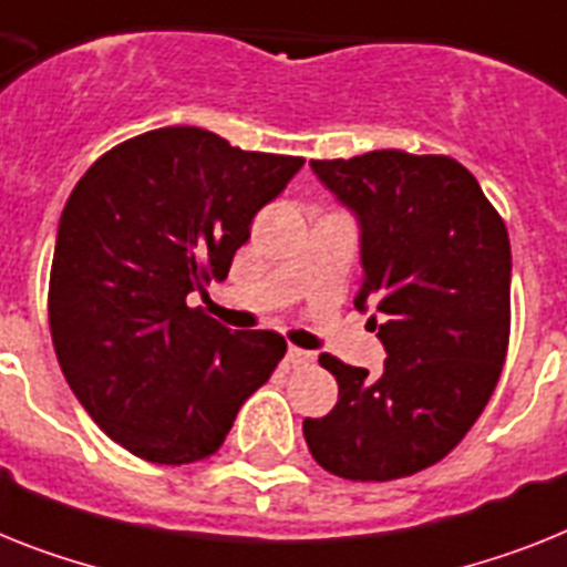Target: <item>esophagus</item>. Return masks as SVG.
<instances>
[{
    "label": "esophagus",
    "instance_id": "34e87169",
    "mask_svg": "<svg viewBox=\"0 0 567 567\" xmlns=\"http://www.w3.org/2000/svg\"><path fill=\"white\" fill-rule=\"evenodd\" d=\"M311 360H313L311 351L297 349V346H291V349H288V354H285V365H291V369H297V365H308Z\"/></svg>",
    "mask_w": 567,
    "mask_h": 567
}]
</instances>
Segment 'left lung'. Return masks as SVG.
I'll return each mask as SVG.
<instances>
[{
  "mask_svg": "<svg viewBox=\"0 0 567 567\" xmlns=\"http://www.w3.org/2000/svg\"><path fill=\"white\" fill-rule=\"evenodd\" d=\"M311 169L360 221L363 285L380 311V378L320 354L340 398L306 417L308 450L349 482H392L453 453L487 406L511 342V239L467 166L374 150Z\"/></svg>",
  "mask_w": 567,
  "mask_h": 567,
  "instance_id": "obj_1",
  "label": "left lung"
}]
</instances>
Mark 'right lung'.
<instances>
[{"label":"right lung","mask_w":567,"mask_h":567,"mask_svg":"<svg viewBox=\"0 0 567 567\" xmlns=\"http://www.w3.org/2000/svg\"><path fill=\"white\" fill-rule=\"evenodd\" d=\"M302 164L166 126L100 155L71 189L51 340L85 412L137 458L178 467L216 453L288 351L276 331H230L187 297L227 279L254 216Z\"/></svg>","instance_id":"add662e5"}]
</instances>
